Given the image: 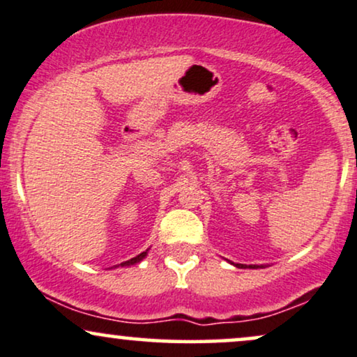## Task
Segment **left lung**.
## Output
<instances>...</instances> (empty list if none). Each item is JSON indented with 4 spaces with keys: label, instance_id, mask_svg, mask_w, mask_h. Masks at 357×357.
Returning <instances> with one entry per match:
<instances>
[{
    "label": "left lung",
    "instance_id": "1",
    "mask_svg": "<svg viewBox=\"0 0 357 357\" xmlns=\"http://www.w3.org/2000/svg\"><path fill=\"white\" fill-rule=\"evenodd\" d=\"M236 265H237L238 268H245V265H242V264H236ZM249 267H250V268H255V265H249Z\"/></svg>",
    "mask_w": 357,
    "mask_h": 357
}]
</instances>
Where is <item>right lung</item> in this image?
Returning a JSON list of instances; mask_svg holds the SVG:
<instances>
[{
  "label": "right lung",
  "mask_w": 357,
  "mask_h": 357,
  "mask_svg": "<svg viewBox=\"0 0 357 357\" xmlns=\"http://www.w3.org/2000/svg\"><path fill=\"white\" fill-rule=\"evenodd\" d=\"M145 255H146V252H143V254H139V255H137V257H133V259L123 261V264H121V265H133V264H138V261L142 260Z\"/></svg>",
  "instance_id": "obj_1"
}]
</instances>
